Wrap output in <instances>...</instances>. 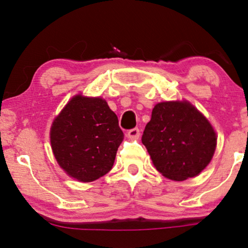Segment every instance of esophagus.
<instances>
[{
	"instance_id": "1",
	"label": "esophagus",
	"mask_w": 248,
	"mask_h": 248,
	"mask_svg": "<svg viewBox=\"0 0 248 248\" xmlns=\"http://www.w3.org/2000/svg\"><path fill=\"white\" fill-rule=\"evenodd\" d=\"M127 137L130 139H139V137H140V130H139L138 127H134L132 128V130H128L127 131Z\"/></svg>"
}]
</instances>
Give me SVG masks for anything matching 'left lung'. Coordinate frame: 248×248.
<instances>
[{
	"label": "left lung",
	"instance_id": "left-lung-1",
	"mask_svg": "<svg viewBox=\"0 0 248 248\" xmlns=\"http://www.w3.org/2000/svg\"><path fill=\"white\" fill-rule=\"evenodd\" d=\"M142 143L159 172L181 182L209 165L217 137L210 122L187 101H165L152 109Z\"/></svg>",
	"mask_w": 248,
	"mask_h": 248
}]
</instances>
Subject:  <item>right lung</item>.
<instances>
[{"instance_id": "right-lung-1", "label": "right lung", "mask_w": 248, "mask_h": 248, "mask_svg": "<svg viewBox=\"0 0 248 248\" xmlns=\"http://www.w3.org/2000/svg\"><path fill=\"white\" fill-rule=\"evenodd\" d=\"M122 141L116 114L101 98L73 97L50 128V144L59 165L84 183L110 170Z\"/></svg>"}]
</instances>
